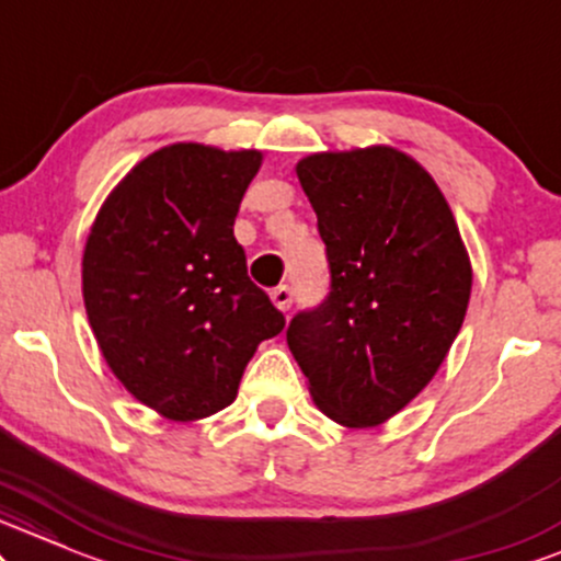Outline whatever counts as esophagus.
<instances>
[{
    "label": "esophagus",
    "instance_id": "obj_1",
    "mask_svg": "<svg viewBox=\"0 0 561 561\" xmlns=\"http://www.w3.org/2000/svg\"><path fill=\"white\" fill-rule=\"evenodd\" d=\"M270 299H273V305L278 307L280 312H288V309H291V305H294V294H291V288H288V286L273 288V291H270Z\"/></svg>",
    "mask_w": 561,
    "mask_h": 561
}]
</instances>
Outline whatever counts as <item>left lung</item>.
<instances>
[{
    "label": "left lung",
    "mask_w": 561,
    "mask_h": 561,
    "mask_svg": "<svg viewBox=\"0 0 561 561\" xmlns=\"http://www.w3.org/2000/svg\"><path fill=\"white\" fill-rule=\"evenodd\" d=\"M331 265V294L286 331L318 410L383 425L438 373L465 322L472 265L433 175L383 147L296 162Z\"/></svg>",
    "instance_id": "8db88e82"
}]
</instances>
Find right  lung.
Listing matches in <instances>:
<instances>
[{"label":"right lung","instance_id":"1","mask_svg":"<svg viewBox=\"0 0 561 561\" xmlns=\"http://www.w3.org/2000/svg\"><path fill=\"white\" fill-rule=\"evenodd\" d=\"M262 151L178 141L144 157L99 207L83 305L104 362L149 410L194 423L226 410L256 346L286 320L233 236Z\"/></svg>","mask_w":561,"mask_h":561}]
</instances>
